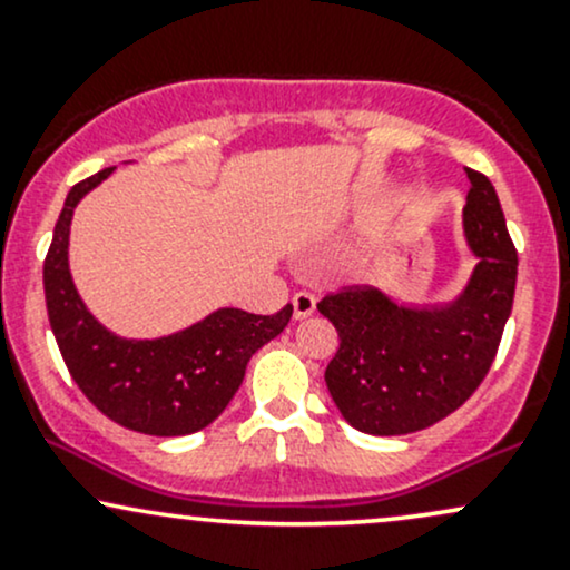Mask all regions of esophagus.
<instances>
[{"mask_svg":"<svg viewBox=\"0 0 570 570\" xmlns=\"http://www.w3.org/2000/svg\"><path fill=\"white\" fill-rule=\"evenodd\" d=\"M292 307H294V318L299 322V318H307L313 311H316V297L307 292H297L292 297Z\"/></svg>","mask_w":570,"mask_h":570,"instance_id":"esophagus-1","label":"esophagus"}]
</instances>
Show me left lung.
<instances>
[{
    "label": "left lung",
    "mask_w": 570,
    "mask_h": 570,
    "mask_svg": "<svg viewBox=\"0 0 570 570\" xmlns=\"http://www.w3.org/2000/svg\"><path fill=\"white\" fill-rule=\"evenodd\" d=\"M466 176L463 238L476 265L450 303L407 305L372 286L318 303L340 335L326 389L340 415L364 434L434 426L474 394L499 351L514 303L517 252L490 179Z\"/></svg>",
    "instance_id": "8db88e82"
}]
</instances>
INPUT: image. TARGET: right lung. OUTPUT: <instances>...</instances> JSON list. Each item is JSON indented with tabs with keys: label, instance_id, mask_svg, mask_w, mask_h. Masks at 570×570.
I'll return each instance as SVG.
<instances>
[{
	"label": "right lung",
	"instance_id": "1",
	"mask_svg": "<svg viewBox=\"0 0 570 570\" xmlns=\"http://www.w3.org/2000/svg\"><path fill=\"white\" fill-rule=\"evenodd\" d=\"M112 171L104 168L71 187L56 222L42 271L50 330L75 383L104 415L149 436L195 434L230 404L248 358L284 332L292 305L273 316L217 307L187 330L153 340L107 330L71 281L69 227L77 203Z\"/></svg>",
	"mask_w": 570,
	"mask_h": 570
}]
</instances>
